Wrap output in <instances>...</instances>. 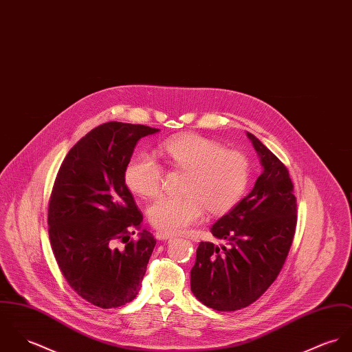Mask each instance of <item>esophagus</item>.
Masks as SVG:
<instances>
[{
	"mask_svg": "<svg viewBox=\"0 0 352 352\" xmlns=\"http://www.w3.org/2000/svg\"><path fill=\"white\" fill-rule=\"evenodd\" d=\"M155 237H157V240H168V239L173 237V234H164V232L157 231V234H155Z\"/></svg>",
	"mask_w": 352,
	"mask_h": 352,
	"instance_id": "obj_1",
	"label": "esophagus"
}]
</instances>
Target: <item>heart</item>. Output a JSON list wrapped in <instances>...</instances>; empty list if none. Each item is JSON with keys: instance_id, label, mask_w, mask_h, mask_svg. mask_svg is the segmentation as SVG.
Masks as SVG:
<instances>
[{"instance_id": "obj_1", "label": "heart", "mask_w": 352, "mask_h": 352, "mask_svg": "<svg viewBox=\"0 0 352 352\" xmlns=\"http://www.w3.org/2000/svg\"><path fill=\"white\" fill-rule=\"evenodd\" d=\"M162 154L174 168L188 170L185 197H162L148 208V219L160 232L173 234L201 221L206 208L221 214L231 210L244 195L251 163L247 155L201 135H182L166 140ZM131 192L144 198L157 197L163 188L164 170L155 157L140 153L124 168Z\"/></svg>"}]
</instances>
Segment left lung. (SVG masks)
Listing matches in <instances>:
<instances>
[{
  "label": "left lung",
  "mask_w": 352,
  "mask_h": 352,
  "mask_svg": "<svg viewBox=\"0 0 352 352\" xmlns=\"http://www.w3.org/2000/svg\"><path fill=\"white\" fill-rule=\"evenodd\" d=\"M263 173L251 193L210 228L226 241H201L190 286L206 307L232 312L255 302L280 273L297 226V199L287 167L247 132Z\"/></svg>",
  "instance_id": "1"
}]
</instances>
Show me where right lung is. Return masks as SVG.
Returning a JSON list of instances; mask_svg holds the SVG:
<instances>
[{
  "instance_id": "add662e5",
  "label": "right lung",
  "mask_w": 352,
  "mask_h": 352,
  "mask_svg": "<svg viewBox=\"0 0 352 352\" xmlns=\"http://www.w3.org/2000/svg\"><path fill=\"white\" fill-rule=\"evenodd\" d=\"M157 131L118 121L96 126L63 159L51 190L47 220L56 263L73 290L102 309L138 296L157 244L146 230L131 239L143 214L124 168L138 140Z\"/></svg>"
}]
</instances>
